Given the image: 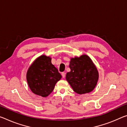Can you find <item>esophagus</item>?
Wrapping results in <instances>:
<instances>
[{
    "label": "esophagus",
    "mask_w": 127,
    "mask_h": 127,
    "mask_svg": "<svg viewBox=\"0 0 127 127\" xmlns=\"http://www.w3.org/2000/svg\"><path fill=\"white\" fill-rule=\"evenodd\" d=\"M62 77H63V78L65 77V73H64V72H62Z\"/></svg>",
    "instance_id": "esophagus-1"
}]
</instances>
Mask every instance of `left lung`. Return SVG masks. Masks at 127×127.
Returning <instances> with one entry per match:
<instances>
[{
	"mask_svg": "<svg viewBox=\"0 0 127 127\" xmlns=\"http://www.w3.org/2000/svg\"><path fill=\"white\" fill-rule=\"evenodd\" d=\"M71 71L66 74V80L73 91L78 94L89 93L94 90L99 78V73L89 56L82 55L71 58Z\"/></svg>",
	"mask_w": 127,
	"mask_h": 127,
	"instance_id": "8db88e82",
	"label": "left lung"
}]
</instances>
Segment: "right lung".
I'll use <instances>...</instances> for the list:
<instances>
[{
  "label": "right lung",
  "mask_w": 127,
  "mask_h": 127,
  "mask_svg": "<svg viewBox=\"0 0 127 127\" xmlns=\"http://www.w3.org/2000/svg\"><path fill=\"white\" fill-rule=\"evenodd\" d=\"M61 78L58 69L51 63V58L45 55L38 57L30 65L27 73L30 89L34 94L42 97L51 93Z\"/></svg>",
  "instance_id": "1"
}]
</instances>
